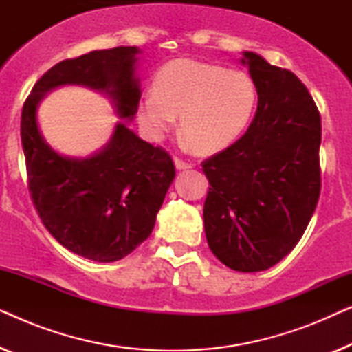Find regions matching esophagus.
Wrapping results in <instances>:
<instances>
[{
  "label": "esophagus",
  "instance_id": "1",
  "mask_svg": "<svg viewBox=\"0 0 352 352\" xmlns=\"http://www.w3.org/2000/svg\"><path fill=\"white\" fill-rule=\"evenodd\" d=\"M175 165H176L177 170H189V168H192L189 162L181 160V158H177V157H175Z\"/></svg>",
  "mask_w": 352,
  "mask_h": 352
}]
</instances>
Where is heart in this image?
<instances>
[{
  "label": "heart",
  "instance_id": "obj_1",
  "mask_svg": "<svg viewBox=\"0 0 352 352\" xmlns=\"http://www.w3.org/2000/svg\"><path fill=\"white\" fill-rule=\"evenodd\" d=\"M256 104V85L245 72L177 59L157 74L138 120L148 138L160 139L181 115L182 136L199 152L213 153L242 136Z\"/></svg>",
  "mask_w": 352,
  "mask_h": 352
}]
</instances>
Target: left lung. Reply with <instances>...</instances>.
I'll list each match as a JSON object with an SVG mask.
<instances>
[{
    "label": "left lung",
    "instance_id": "left-lung-1",
    "mask_svg": "<svg viewBox=\"0 0 352 352\" xmlns=\"http://www.w3.org/2000/svg\"><path fill=\"white\" fill-rule=\"evenodd\" d=\"M258 109L239 141L201 163L208 247L239 272L266 271L287 256L320 195V115L301 80L245 51Z\"/></svg>",
    "mask_w": 352,
    "mask_h": 352
}]
</instances>
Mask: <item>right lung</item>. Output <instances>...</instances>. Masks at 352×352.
Instances as JSON below:
<instances>
[{"label": "right lung", "mask_w": 352, "mask_h": 352, "mask_svg": "<svg viewBox=\"0 0 352 352\" xmlns=\"http://www.w3.org/2000/svg\"><path fill=\"white\" fill-rule=\"evenodd\" d=\"M139 52L136 46H120L62 60L36 81L22 109L21 138L33 205L62 247L99 263L118 261L152 234L175 165L170 153L142 141L122 122L99 152L62 157L43 139L36 109L54 88L80 85L107 94L118 117L133 120L141 99Z\"/></svg>", "instance_id": "1"}]
</instances>
